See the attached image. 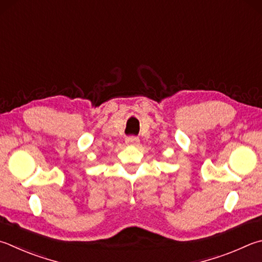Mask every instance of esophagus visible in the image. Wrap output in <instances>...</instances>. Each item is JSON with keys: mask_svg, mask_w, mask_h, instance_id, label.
Returning a JSON list of instances; mask_svg holds the SVG:
<instances>
[{"mask_svg": "<svg viewBox=\"0 0 262 262\" xmlns=\"http://www.w3.org/2000/svg\"><path fill=\"white\" fill-rule=\"evenodd\" d=\"M139 143H140V140L139 137L136 136H129L126 139V144L128 145H137Z\"/></svg>", "mask_w": 262, "mask_h": 262, "instance_id": "obj_1", "label": "esophagus"}]
</instances>
